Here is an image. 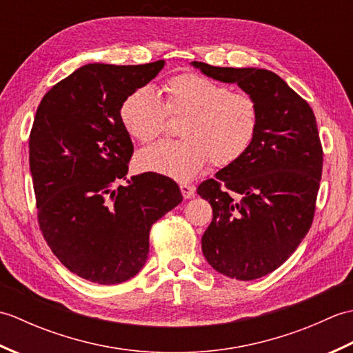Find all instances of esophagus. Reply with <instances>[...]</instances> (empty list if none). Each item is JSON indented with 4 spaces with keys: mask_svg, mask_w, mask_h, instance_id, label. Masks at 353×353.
<instances>
[{
    "mask_svg": "<svg viewBox=\"0 0 353 353\" xmlns=\"http://www.w3.org/2000/svg\"><path fill=\"white\" fill-rule=\"evenodd\" d=\"M181 191H182V196L185 199H191L194 196V192H196V188H194L192 185H186V183H181Z\"/></svg>",
    "mask_w": 353,
    "mask_h": 353,
    "instance_id": "esophagus-1",
    "label": "esophagus"
}]
</instances>
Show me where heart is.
<instances>
[{"instance_id": "heart-1", "label": "heart", "mask_w": 353, "mask_h": 353, "mask_svg": "<svg viewBox=\"0 0 353 353\" xmlns=\"http://www.w3.org/2000/svg\"><path fill=\"white\" fill-rule=\"evenodd\" d=\"M165 106L150 86L134 89L119 108L127 133L142 144L165 129L167 114L185 117L181 141H162L141 150L134 159L139 171L186 182L212 161L229 167L249 152L259 132V106L247 92H234L220 81L196 72L165 81Z\"/></svg>"}]
</instances>
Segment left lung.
Segmentation results:
<instances>
[{"label": "left lung", "mask_w": 353, "mask_h": 353, "mask_svg": "<svg viewBox=\"0 0 353 353\" xmlns=\"http://www.w3.org/2000/svg\"><path fill=\"white\" fill-rule=\"evenodd\" d=\"M191 65L236 83L259 106V132L249 152L197 188L214 211L201 236L209 265L232 279H258L294 253L312 224L323 168L316 117L272 71Z\"/></svg>", "instance_id": "left-lung-1"}]
</instances>
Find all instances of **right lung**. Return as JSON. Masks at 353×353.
Segmentation results:
<instances>
[{
	"mask_svg": "<svg viewBox=\"0 0 353 353\" xmlns=\"http://www.w3.org/2000/svg\"><path fill=\"white\" fill-rule=\"evenodd\" d=\"M163 65L88 63L36 110L28 148L39 228L57 259L86 281L114 285L138 274L150 229L183 199L162 174L125 179L133 144L119 108Z\"/></svg>",
	"mask_w": 353,
	"mask_h": 353,
	"instance_id": "obj_1",
	"label": "right lung"
}]
</instances>
